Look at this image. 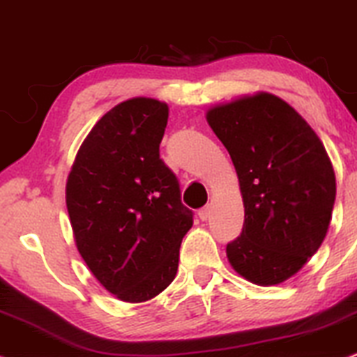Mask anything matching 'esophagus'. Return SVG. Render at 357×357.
Masks as SVG:
<instances>
[{
	"instance_id": "obj_1",
	"label": "esophagus",
	"mask_w": 357,
	"mask_h": 357,
	"mask_svg": "<svg viewBox=\"0 0 357 357\" xmlns=\"http://www.w3.org/2000/svg\"><path fill=\"white\" fill-rule=\"evenodd\" d=\"M211 212H212L211 205H205L204 208H200V211H199V217H200V219H202V220H207L208 217H211Z\"/></svg>"
}]
</instances>
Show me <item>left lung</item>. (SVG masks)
<instances>
[{
    "mask_svg": "<svg viewBox=\"0 0 357 357\" xmlns=\"http://www.w3.org/2000/svg\"><path fill=\"white\" fill-rule=\"evenodd\" d=\"M207 121L230 153L244 199L229 262L259 286L284 282L328 234L336 200L328 152L307 121L271 93L213 107Z\"/></svg>",
    "mask_w": 357,
    "mask_h": 357,
    "instance_id": "obj_1",
    "label": "left lung"
}]
</instances>
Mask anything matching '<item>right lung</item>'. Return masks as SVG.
I'll list each match as a JSON object with an SVG mask.
<instances>
[{
    "mask_svg": "<svg viewBox=\"0 0 357 357\" xmlns=\"http://www.w3.org/2000/svg\"><path fill=\"white\" fill-rule=\"evenodd\" d=\"M169 107L132 98L88 133L66 182V208L78 252L108 292L144 303L175 279L194 212L160 158Z\"/></svg>",
    "mask_w": 357,
    "mask_h": 357,
    "instance_id": "add662e5",
    "label": "right lung"
}]
</instances>
